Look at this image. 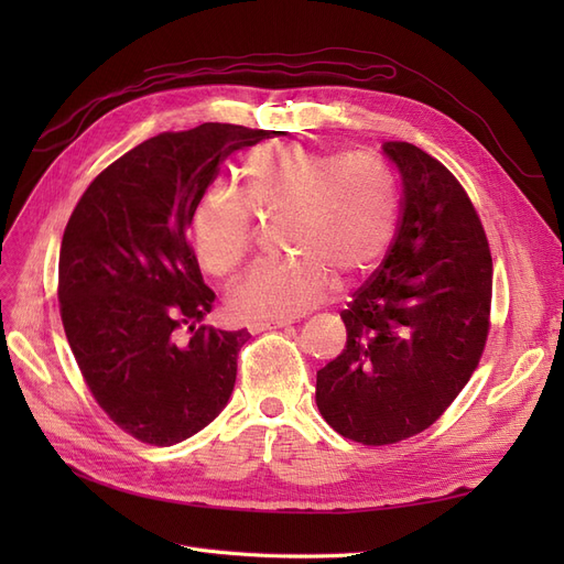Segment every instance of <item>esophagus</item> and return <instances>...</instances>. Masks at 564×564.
Instances as JSON below:
<instances>
[{
	"instance_id": "34e87169",
	"label": "esophagus",
	"mask_w": 564,
	"mask_h": 564,
	"mask_svg": "<svg viewBox=\"0 0 564 564\" xmlns=\"http://www.w3.org/2000/svg\"><path fill=\"white\" fill-rule=\"evenodd\" d=\"M289 324H292V319L253 322V324H249V332H251V334H261V332H270V329H282V327H289Z\"/></svg>"
}]
</instances>
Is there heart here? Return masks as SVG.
<instances>
[{"mask_svg":"<svg viewBox=\"0 0 564 564\" xmlns=\"http://www.w3.org/2000/svg\"><path fill=\"white\" fill-rule=\"evenodd\" d=\"M247 206L261 218L284 214L280 242L292 256L237 280L228 311L249 324L292 319L324 301L329 272L352 280L379 263L398 224V187L373 152L336 158L301 143L253 150L245 162V204L214 187L193 209L195 256L216 278L240 268L253 247Z\"/></svg>","mask_w":564,"mask_h":564,"instance_id":"heart-1","label":"heart"}]
</instances>
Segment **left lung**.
<instances>
[{
	"label": "left lung",
	"mask_w": 564,
	"mask_h": 564,
	"mask_svg": "<svg viewBox=\"0 0 564 564\" xmlns=\"http://www.w3.org/2000/svg\"><path fill=\"white\" fill-rule=\"evenodd\" d=\"M383 152L402 178L395 240L340 311L346 348L315 388L322 419L369 447L445 414L480 362L491 308L489 242L464 185L412 143Z\"/></svg>",
	"instance_id": "8db88e82"
}]
</instances>
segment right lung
<instances>
[{
  "label": "right lung",
  "instance_id": "1",
  "mask_svg": "<svg viewBox=\"0 0 564 564\" xmlns=\"http://www.w3.org/2000/svg\"><path fill=\"white\" fill-rule=\"evenodd\" d=\"M263 139L270 131L218 122L160 133L104 169L65 226L67 344L98 406L145 445L187 440L230 400L249 332L202 324L216 294L185 228L218 164Z\"/></svg>",
  "mask_w": 564,
  "mask_h": 564
}]
</instances>
